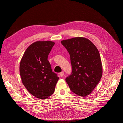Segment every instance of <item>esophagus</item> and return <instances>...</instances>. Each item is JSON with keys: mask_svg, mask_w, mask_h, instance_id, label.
Returning <instances> with one entry per match:
<instances>
[{"mask_svg": "<svg viewBox=\"0 0 123 123\" xmlns=\"http://www.w3.org/2000/svg\"><path fill=\"white\" fill-rule=\"evenodd\" d=\"M60 75H61V77H62L64 75V73L63 72H61V73H60Z\"/></svg>", "mask_w": 123, "mask_h": 123, "instance_id": "34e87169", "label": "esophagus"}]
</instances>
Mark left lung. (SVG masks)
I'll list each match as a JSON object with an SVG mask.
<instances>
[{
	"instance_id": "1",
	"label": "left lung",
	"mask_w": 123,
	"mask_h": 123,
	"mask_svg": "<svg viewBox=\"0 0 123 123\" xmlns=\"http://www.w3.org/2000/svg\"><path fill=\"white\" fill-rule=\"evenodd\" d=\"M61 43L70 56L72 72L66 79L70 90L80 96L90 94L102 76L98 49L90 40L84 37L64 40Z\"/></svg>"
}]
</instances>
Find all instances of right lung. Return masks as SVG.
I'll return each mask as SVG.
<instances>
[{
  "label": "right lung",
  "instance_id": "add662e5",
  "mask_svg": "<svg viewBox=\"0 0 123 123\" xmlns=\"http://www.w3.org/2000/svg\"><path fill=\"white\" fill-rule=\"evenodd\" d=\"M54 44L51 41L33 43L25 50L20 61L22 82L29 93L39 99L47 98L53 94L59 79L48 60Z\"/></svg>",
  "mask_w": 123,
  "mask_h": 123
}]
</instances>
